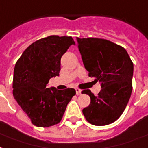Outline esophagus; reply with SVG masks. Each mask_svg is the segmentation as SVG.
Wrapping results in <instances>:
<instances>
[{"label":"esophagus","instance_id":"obj_1","mask_svg":"<svg viewBox=\"0 0 148 148\" xmlns=\"http://www.w3.org/2000/svg\"><path fill=\"white\" fill-rule=\"evenodd\" d=\"M75 90H76V94H77V95H80V94L82 93V90H81L80 88H77Z\"/></svg>","mask_w":148,"mask_h":148}]
</instances>
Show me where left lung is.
I'll return each instance as SVG.
<instances>
[{"mask_svg": "<svg viewBox=\"0 0 148 148\" xmlns=\"http://www.w3.org/2000/svg\"><path fill=\"white\" fill-rule=\"evenodd\" d=\"M88 76L99 82L98 96L89 89L82 94L90 96V104L82 110L85 119L94 125H107L122 114L132 90L133 63L123 47L102 38H77Z\"/></svg>", "mask_w": 148, "mask_h": 148, "instance_id": "obj_1", "label": "left lung"}]
</instances>
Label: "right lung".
Listing matches in <instances>:
<instances>
[{"instance_id":"right-lung-1","label":"right lung","mask_w":148,"mask_h":148,"mask_svg":"<svg viewBox=\"0 0 148 148\" xmlns=\"http://www.w3.org/2000/svg\"><path fill=\"white\" fill-rule=\"evenodd\" d=\"M72 45L75 42L71 37L49 36L31 44L16 62L13 96L36 126L49 127L60 122L76 94L71 88H47L49 79L60 75L61 57Z\"/></svg>"}]
</instances>
